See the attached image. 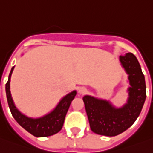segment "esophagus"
<instances>
[{
  "instance_id": "34e87169",
  "label": "esophagus",
  "mask_w": 153,
  "mask_h": 153,
  "mask_svg": "<svg viewBox=\"0 0 153 153\" xmlns=\"http://www.w3.org/2000/svg\"><path fill=\"white\" fill-rule=\"evenodd\" d=\"M79 92H80V94H85L87 92V89L84 88V87H82V88L79 89Z\"/></svg>"
}]
</instances>
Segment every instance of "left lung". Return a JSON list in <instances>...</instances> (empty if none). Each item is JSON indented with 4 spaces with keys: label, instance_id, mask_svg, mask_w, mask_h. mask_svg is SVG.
Wrapping results in <instances>:
<instances>
[{
    "label": "left lung",
    "instance_id": "1",
    "mask_svg": "<svg viewBox=\"0 0 153 153\" xmlns=\"http://www.w3.org/2000/svg\"><path fill=\"white\" fill-rule=\"evenodd\" d=\"M120 61L131 85L127 104L117 109L107 101L90 96L82 98L91 130L98 135L114 137L128 129L138 117L147 97L145 77L137 57L128 52L121 56Z\"/></svg>",
    "mask_w": 153,
    "mask_h": 153
}]
</instances>
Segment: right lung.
Instances as JSON below:
<instances>
[{
  "mask_svg": "<svg viewBox=\"0 0 153 153\" xmlns=\"http://www.w3.org/2000/svg\"><path fill=\"white\" fill-rule=\"evenodd\" d=\"M13 69H14V67L11 68L8 82L6 84V92L8 106L10 107V112L15 120L25 130L37 137H49V136L56 134L58 131H61V129L62 128L66 112L69 109L71 101L74 99L75 96L76 95V91H74L66 95L65 97L62 99V101L59 102L57 107L55 108V110L52 111L51 113L47 114L45 117L37 119L29 118L22 114L16 109V107H15L14 103H13L11 96H10V80Z\"/></svg>",
  "mask_w": 153,
  "mask_h": 153,
  "instance_id": "1",
  "label": "right lung"
}]
</instances>
